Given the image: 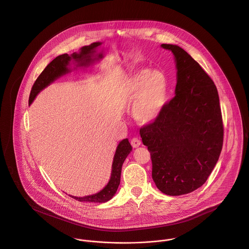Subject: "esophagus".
Listing matches in <instances>:
<instances>
[{
	"mask_svg": "<svg viewBox=\"0 0 249 249\" xmlns=\"http://www.w3.org/2000/svg\"><path fill=\"white\" fill-rule=\"evenodd\" d=\"M141 142L140 140L137 138H133L131 139V145L134 147V148H137L138 146H140Z\"/></svg>",
	"mask_w": 249,
	"mask_h": 249,
	"instance_id": "34e87169",
	"label": "esophagus"
}]
</instances>
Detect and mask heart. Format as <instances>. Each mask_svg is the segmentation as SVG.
<instances>
[{
  "label": "heart",
  "instance_id": "obj_1",
  "mask_svg": "<svg viewBox=\"0 0 249 249\" xmlns=\"http://www.w3.org/2000/svg\"><path fill=\"white\" fill-rule=\"evenodd\" d=\"M129 87L132 92H138L133 106L136 119L140 123L154 121L167 101L168 82L164 73L158 70L139 71L130 79Z\"/></svg>",
  "mask_w": 249,
  "mask_h": 249
}]
</instances>
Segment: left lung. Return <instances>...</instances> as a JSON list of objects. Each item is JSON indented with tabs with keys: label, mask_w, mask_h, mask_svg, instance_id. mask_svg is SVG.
Segmentation results:
<instances>
[{
	"label": "left lung",
	"mask_w": 249,
	"mask_h": 249,
	"mask_svg": "<svg viewBox=\"0 0 249 249\" xmlns=\"http://www.w3.org/2000/svg\"><path fill=\"white\" fill-rule=\"evenodd\" d=\"M161 47L176 59V96L139 134L151 155L157 187L180 196L202 186L218 162L223 123L218 89L210 76L183 49Z\"/></svg>",
	"instance_id": "1"
}]
</instances>
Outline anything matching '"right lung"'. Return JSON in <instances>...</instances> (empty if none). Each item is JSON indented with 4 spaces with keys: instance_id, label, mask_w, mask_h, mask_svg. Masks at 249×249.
<instances>
[{
    "instance_id": "1",
    "label": "right lung",
    "mask_w": 249,
    "mask_h": 249,
    "mask_svg": "<svg viewBox=\"0 0 249 249\" xmlns=\"http://www.w3.org/2000/svg\"><path fill=\"white\" fill-rule=\"evenodd\" d=\"M101 43H92L89 46H85L81 48L79 53H72L70 56L67 53L62 54V55L57 56L55 59H53L46 68L45 70L41 72V74L38 76L36 81L33 84L29 99H28V104L30 105L32 101L34 100L35 96L47 86L50 84L53 83L58 77L68 73L70 70L68 69V65L70 64V61L71 59L75 60L78 62V66H88L90 64L94 59L92 56L95 53V49L100 46ZM98 58H102V54H99ZM132 151V146L128 140V138L123 139L122 141L119 142L115 155L113 158V162L111 166V178L109 183L103 188L100 192L87 196L83 197H78V196H73L74 199L78 201H83V202H96V203H102L110 200L113 195L116 192L118 185L120 183V175H121V168L124 160H126L127 156L130 154Z\"/></svg>"
}]
</instances>
